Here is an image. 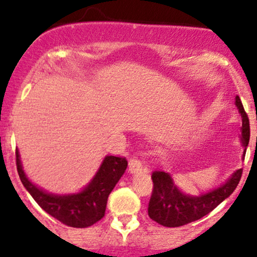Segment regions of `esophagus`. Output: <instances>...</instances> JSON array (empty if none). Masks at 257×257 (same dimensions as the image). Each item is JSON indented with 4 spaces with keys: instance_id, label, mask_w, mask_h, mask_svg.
<instances>
[{
    "instance_id": "obj_1",
    "label": "esophagus",
    "mask_w": 257,
    "mask_h": 257,
    "mask_svg": "<svg viewBox=\"0 0 257 257\" xmlns=\"http://www.w3.org/2000/svg\"><path fill=\"white\" fill-rule=\"evenodd\" d=\"M143 170V163L138 157H132L129 159V172L139 173Z\"/></svg>"
}]
</instances>
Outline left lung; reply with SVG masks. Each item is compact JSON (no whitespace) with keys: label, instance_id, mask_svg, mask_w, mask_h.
Listing matches in <instances>:
<instances>
[{"label":"left lung","instance_id":"left-lung-1","mask_svg":"<svg viewBox=\"0 0 257 257\" xmlns=\"http://www.w3.org/2000/svg\"><path fill=\"white\" fill-rule=\"evenodd\" d=\"M235 105L241 116V144L245 147V153L250 139L249 118L239 96H235ZM241 173L243 169L235 170L228 181L219 188L202 196L192 197L182 193L174 185L169 174L155 170L151 176L153 188L149 203V216L166 227H180L202 219L231 196L239 184Z\"/></svg>","mask_w":257,"mask_h":257}]
</instances>
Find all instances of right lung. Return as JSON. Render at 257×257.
Segmentation results:
<instances>
[{
    "instance_id": "obj_1",
    "label": "right lung",
    "mask_w": 257,
    "mask_h": 257,
    "mask_svg": "<svg viewBox=\"0 0 257 257\" xmlns=\"http://www.w3.org/2000/svg\"><path fill=\"white\" fill-rule=\"evenodd\" d=\"M16 161L19 178L37 204L61 223L76 228L89 227L105 216L108 196L128 166L124 157L107 156L96 175L83 191L76 194L55 196L44 192L26 178L18 151Z\"/></svg>"
}]
</instances>
